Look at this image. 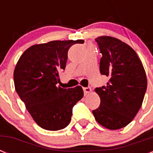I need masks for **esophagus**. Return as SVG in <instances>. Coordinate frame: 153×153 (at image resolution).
I'll use <instances>...</instances> for the list:
<instances>
[{
	"instance_id": "esophagus-1",
	"label": "esophagus",
	"mask_w": 153,
	"mask_h": 153,
	"mask_svg": "<svg viewBox=\"0 0 153 153\" xmlns=\"http://www.w3.org/2000/svg\"><path fill=\"white\" fill-rule=\"evenodd\" d=\"M91 91H92V90H91V87H84V88H83L84 94L86 95V94H87L91 93Z\"/></svg>"
}]
</instances>
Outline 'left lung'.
<instances>
[{"label": "left lung", "instance_id": "8db88e82", "mask_svg": "<svg viewBox=\"0 0 153 153\" xmlns=\"http://www.w3.org/2000/svg\"><path fill=\"white\" fill-rule=\"evenodd\" d=\"M102 55L100 73L109 78L97 87L100 105L92 111L96 121L109 129H119L133 121L141 107L147 79L140 58L130 46L110 36L96 38Z\"/></svg>", "mask_w": 153, "mask_h": 153}]
</instances>
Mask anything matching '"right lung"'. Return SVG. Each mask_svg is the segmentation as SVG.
I'll return each instance as SVG.
<instances>
[{"label":"right lung","mask_w":153,"mask_h":153,"mask_svg":"<svg viewBox=\"0 0 153 153\" xmlns=\"http://www.w3.org/2000/svg\"><path fill=\"white\" fill-rule=\"evenodd\" d=\"M83 40H55L27 48L14 70L16 93L38 126L46 130L66 128L74 105L83 97L81 86H58L59 72L65 70L67 52Z\"/></svg>","instance_id":"add662e5"}]
</instances>
